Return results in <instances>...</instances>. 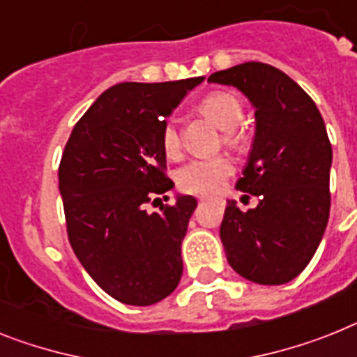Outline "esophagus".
Returning a JSON list of instances; mask_svg holds the SVG:
<instances>
[{
  "instance_id": "1",
  "label": "esophagus",
  "mask_w": 357,
  "mask_h": 357,
  "mask_svg": "<svg viewBox=\"0 0 357 357\" xmlns=\"http://www.w3.org/2000/svg\"><path fill=\"white\" fill-rule=\"evenodd\" d=\"M199 202H212V197H208V196H202V197H199Z\"/></svg>"
}]
</instances>
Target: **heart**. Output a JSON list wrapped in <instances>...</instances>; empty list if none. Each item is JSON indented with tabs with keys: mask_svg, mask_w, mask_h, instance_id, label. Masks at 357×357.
<instances>
[{
	"mask_svg": "<svg viewBox=\"0 0 357 357\" xmlns=\"http://www.w3.org/2000/svg\"><path fill=\"white\" fill-rule=\"evenodd\" d=\"M199 110L223 130V142L227 145L239 146L243 136L238 125L243 118V105L238 96L225 91L211 92L202 100ZM161 145L167 155L174 158L179 154L181 137H179V128L174 119H169L163 125ZM232 170H234V165L229 155L218 154L211 158H197V160L188 161L178 170V185L185 192L211 194L221 187V183L229 178Z\"/></svg>",
	"mask_w": 357,
	"mask_h": 357,
	"instance_id": "heart-1",
	"label": "heart"
}]
</instances>
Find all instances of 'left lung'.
I'll return each instance as SVG.
<instances>
[{"instance_id": "1", "label": "left lung", "mask_w": 357, "mask_h": 357, "mask_svg": "<svg viewBox=\"0 0 357 357\" xmlns=\"http://www.w3.org/2000/svg\"><path fill=\"white\" fill-rule=\"evenodd\" d=\"M256 109V134L236 188L259 197L241 212L229 202L220 227L230 266L259 285H283L303 272L331 212L332 145L307 92L280 68L248 61L214 72Z\"/></svg>"}]
</instances>
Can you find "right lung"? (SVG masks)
I'll list each match as a JSON object with an SVG mask.
<instances>
[{"label": "right lung", "instance_id": "right-lung-1", "mask_svg": "<svg viewBox=\"0 0 357 357\" xmlns=\"http://www.w3.org/2000/svg\"><path fill=\"white\" fill-rule=\"evenodd\" d=\"M203 79L110 86L65 145L58 178L68 241L92 280L121 303L154 305L181 280V241L196 197L178 196L152 214L145 205L174 187L161 130Z\"/></svg>", "mask_w": 357, "mask_h": 357}]
</instances>
